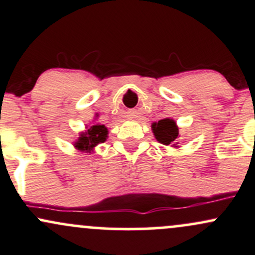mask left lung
I'll use <instances>...</instances> for the list:
<instances>
[{
	"mask_svg": "<svg viewBox=\"0 0 255 255\" xmlns=\"http://www.w3.org/2000/svg\"><path fill=\"white\" fill-rule=\"evenodd\" d=\"M151 129H152L153 135H155L156 140L163 145H170L172 147L178 149L179 147V129L177 122L170 117L167 119L159 120L158 122H153L151 125Z\"/></svg>",
	"mask_w": 255,
	"mask_h": 255,
	"instance_id": "8db88e82",
	"label": "left lung"
}]
</instances>
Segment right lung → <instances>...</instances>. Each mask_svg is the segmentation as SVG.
Listing matches in <instances>:
<instances>
[{
    "label": "right lung",
    "mask_w": 255,
    "mask_h": 255,
    "mask_svg": "<svg viewBox=\"0 0 255 255\" xmlns=\"http://www.w3.org/2000/svg\"><path fill=\"white\" fill-rule=\"evenodd\" d=\"M98 119V115L96 116ZM109 130L102 123H89L83 132L78 133V138L74 141V147L81 152L93 153L94 149L108 139Z\"/></svg>",
    "instance_id": "obj_1"
}]
</instances>
